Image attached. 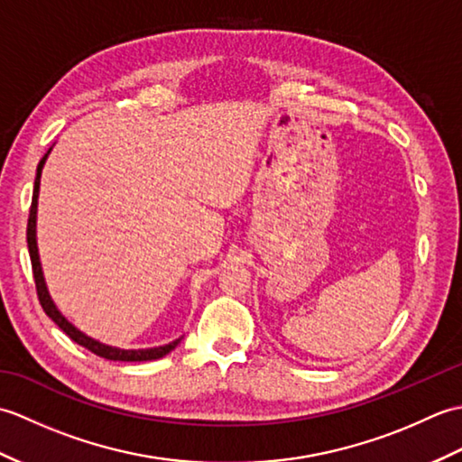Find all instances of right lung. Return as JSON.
Returning a JSON list of instances; mask_svg holds the SVG:
<instances>
[{
  "instance_id": "right-lung-1",
  "label": "right lung",
  "mask_w": 462,
  "mask_h": 462,
  "mask_svg": "<svg viewBox=\"0 0 462 462\" xmlns=\"http://www.w3.org/2000/svg\"><path fill=\"white\" fill-rule=\"evenodd\" d=\"M47 154L37 164V176H35V186H33V199H32V208H29V220H27V248H29V258H32V270H33V280H35V290H37V298L39 303H42L43 311L51 318L59 329L65 331L69 337H71L75 343H79L85 349H89L91 353L99 357H105L109 361H152L164 357L166 353H171L176 346H179L180 339H176L169 346L162 347H152V349H115L109 346H103V343L95 341L91 337H87L85 333L79 329H75L71 323H69L59 310L55 308V303L49 298V291L45 288V280H43V272H42V263H39V254H37V240H35V214H37V194H39V179H42V169L45 164Z\"/></svg>"
}]
</instances>
